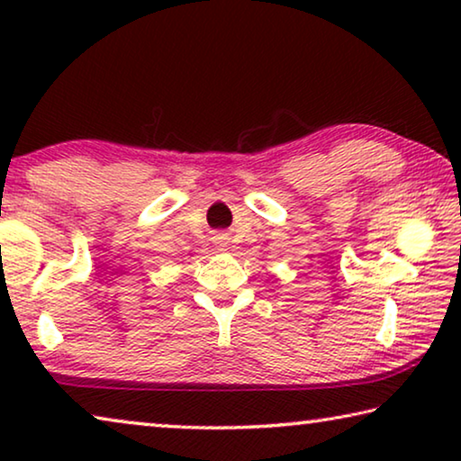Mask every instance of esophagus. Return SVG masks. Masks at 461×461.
<instances>
[{"instance_id": "esophagus-1", "label": "esophagus", "mask_w": 461, "mask_h": 461, "mask_svg": "<svg viewBox=\"0 0 461 461\" xmlns=\"http://www.w3.org/2000/svg\"><path fill=\"white\" fill-rule=\"evenodd\" d=\"M213 243H216V248H218L220 251L229 249V237H226V235H218L216 241H213Z\"/></svg>"}]
</instances>
